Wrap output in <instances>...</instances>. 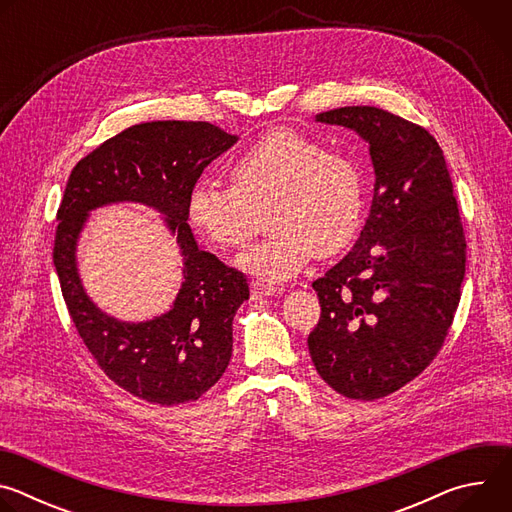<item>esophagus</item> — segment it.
<instances>
[{"mask_svg":"<svg viewBox=\"0 0 512 512\" xmlns=\"http://www.w3.org/2000/svg\"><path fill=\"white\" fill-rule=\"evenodd\" d=\"M275 287L273 285H267L263 281H251V298L253 300H261V298H267V296H275Z\"/></svg>","mask_w":512,"mask_h":512,"instance_id":"1","label":"esophagus"}]
</instances>
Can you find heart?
I'll return each instance as SVG.
<instances>
[{"label": "heart", "instance_id": "obj_1", "mask_svg": "<svg viewBox=\"0 0 512 512\" xmlns=\"http://www.w3.org/2000/svg\"><path fill=\"white\" fill-rule=\"evenodd\" d=\"M231 178L233 186L200 178L188 192V221L216 249H235L255 233V210L269 206L271 235L237 259L265 281L300 275L318 253H338L360 229L358 166L296 129L265 133L231 164Z\"/></svg>", "mask_w": 512, "mask_h": 512}]
</instances>
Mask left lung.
Here are the masks:
<instances>
[{
	"instance_id": "obj_1",
	"label": "left lung",
	"mask_w": 512,
	"mask_h": 512,
	"mask_svg": "<svg viewBox=\"0 0 512 512\" xmlns=\"http://www.w3.org/2000/svg\"><path fill=\"white\" fill-rule=\"evenodd\" d=\"M369 143L375 196L352 251L316 279L308 336L318 375L373 401L413 381L440 352L466 273V239L444 152L427 129L377 107L316 115Z\"/></svg>"
}]
</instances>
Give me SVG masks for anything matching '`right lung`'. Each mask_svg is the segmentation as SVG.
<instances>
[{
  "label": "right lung",
  "instance_id": "add662e5",
  "mask_svg": "<svg viewBox=\"0 0 512 512\" xmlns=\"http://www.w3.org/2000/svg\"><path fill=\"white\" fill-rule=\"evenodd\" d=\"M206 121H150L101 143L72 170L56 214L54 267L68 314L103 373L127 393L162 407L202 397L229 367L233 318L249 300L247 277L202 251L186 214L204 168L237 143ZM117 201L161 213L185 259L175 306L145 323H121L86 296L76 245L88 212Z\"/></svg>",
  "mask_w": 512,
  "mask_h": 512
}]
</instances>
